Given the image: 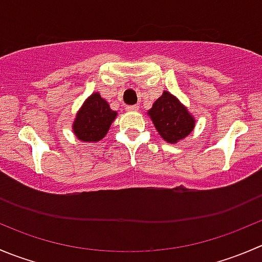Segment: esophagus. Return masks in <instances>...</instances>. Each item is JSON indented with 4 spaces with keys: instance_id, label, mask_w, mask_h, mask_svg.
I'll use <instances>...</instances> for the list:
<instances>
[{
    "instance_id": "1",
    "label": "esophagus",
    "mask_w": 262,
    "mask_h": 262,
    "mask_svg": "<svg viewBox=\"0 0 262 262\" xmlns=\"http://www.w3.org/2000/svg\"><path fill=\"white\" fill-rule=\"evenodd\" d=\"M138 110H139V106L138 105L126 106V111H138Z\"/></svg>"
}]
</instances>
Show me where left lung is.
Instances as JSON below:
<instances>
[{"label": "left lung", "instance_id": "obj_1", "mask_svg": "<svg viewBox=\"0 0 262 262\" xmlns=\"http://www.w3.org/2000/svg\"><path fill=\"white\" fill-rule=\"evenodd\" d=\"M148 115L160 136L171 144L185 138L195 124L187 107L166 91L155 101L151 110H148Z\"/></svg>", "mask_w": 262, "mask_h": 262}]
</instances>
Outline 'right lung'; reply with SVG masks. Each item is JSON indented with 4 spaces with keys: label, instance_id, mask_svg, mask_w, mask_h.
<instances>
[{
    "label": "right lung",
    "instance_id": "obj_1",
    "mask_svg": "<svg viewBox=\"0 0 262 262\" xmlns=\"http://www.w3.org/2000/svg\"><path fill=\"white\" fill-rule=\"evenodd\" d=\"M118 113L110 108L107 101L98 92L84 101L73 123L75 137L83 142H98L107 134Z\"/></svg>",
    "mask_w": 262,
    "mask_h": 262
}]
</instances>
